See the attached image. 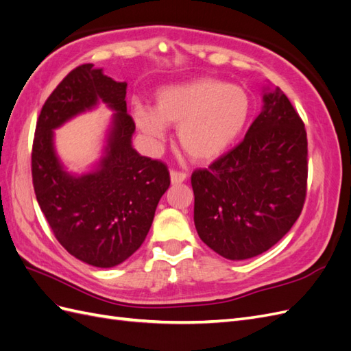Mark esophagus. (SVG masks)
I'll list each match as a JSON object with an SVG mask.
<instances>
[{"instance_id": "1", "label": "esophagus", "mask_w": 351, "mask_h": 351, "mask_svg": "<svg viewBox=\"0 0 351 351\" xmlns=\"http://www.w3.org/2000/svg\"><path fill=\"white\" fill-rule=\"evenodd\" d=\"M169 176H171V183L173 184H182L184 180H186V173L183 171H177V169H171V173H169Z\"/></svg>"}]
</instances>
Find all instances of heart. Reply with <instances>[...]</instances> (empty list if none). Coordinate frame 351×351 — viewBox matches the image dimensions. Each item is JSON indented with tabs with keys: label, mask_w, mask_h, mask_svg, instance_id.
<instances>
[{
	"label": "heart",
	"mask_w": 351,
	"mask_h": 351,
	"mask_svg": "<svg viewBox=\"0 0 351 351\" xmlns=\"http://www.w3.org/2000/svg\"><path fill=\"white\" fill-rule=\"evenodd\" d=\"M250 111L247 93L236 84L199 79L156 95L155 110L136 108L139 129L162 139L165 127L177 130L178 145L196 162L219 158L246 125Z\"/></svg>",
	"instance_id": "1"
}]
</instances>
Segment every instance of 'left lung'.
Returning a JSON list of instances; mask_svg holds the SVG:
<instances>
[{"label":"left lung","mask_w":351,"mask_h":351,"mask_svg":"<svg viewBox=\"0 0 351 351\" xmlns=\"http://www.w3.org/2000/svg\"><path fill=\"white\" fill-rule=\"evenodd\" d=\"M244 139L208 168L195 169V226L205 244L231 261L278 243L300 217L307 192L304 123L280 88Z\"/></svg>","instance_id":"left-lung-1"}]
</instances>
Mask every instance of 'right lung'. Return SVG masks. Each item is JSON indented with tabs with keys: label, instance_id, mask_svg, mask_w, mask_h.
<instances>
[{
	"label": "right lung",
	"instance_id": "1",
	"mask_svg": "<svg viewBox=\"0 0 351 351\" xmlns=\"http://www.w3.org/2000/svg\"><path fill=\"white\" fill-rule=\"evenodd\" d=\"M92 67L73 69L42 107L32 146V182L61 246L93 267L111 268L142 246L171 182L167 164L141 156L132 147L136 124L127 114V84ZM98 99L117 111L108 155L98 172L73 178L58 162L51 130Z\"/></svg>",
	"mask_w": 351,
	"mask_h": 351
}]
</instances>
